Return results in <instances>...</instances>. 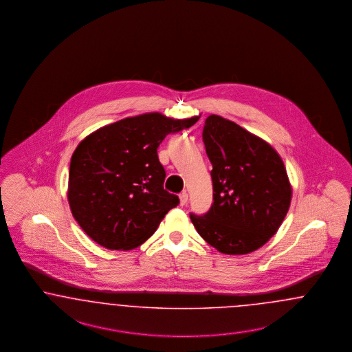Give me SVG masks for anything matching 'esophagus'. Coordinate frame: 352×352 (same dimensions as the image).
Returning <instances> with one entry per match:
<instances>
[{"instance_id":"obj_1","label":"esophagus","mask_w":352,"mask_h":352,"mask_svg":"<svg viewBox=\"0 0 352 352\" xmlns=\"http://www.w3.org/2000/svg\"><path fill=\"white\" fill-rule=\"evenodd\" d=\"M179 200H181V206L187 204V200H188V194H187L186 191L181 192V194H179Z\"/></svg>"}]
</instances>
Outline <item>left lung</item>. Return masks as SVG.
Wrapping results in <instances>:
<instances>
[{
    "mask_svg": "<svg viewBox=\"0 0 352 352\" xmlns=\"http://www.w3.org/2000/svg\"><path fill=\"white\" fill-rule=\"evenodd\" d=\"M213 203L190 219L220 253L239 255L263 246L281 226L292 190L280 155L266 141L219 115L206 119Z\"/></svg>",
    "mask_w": 352,
    "mask_h": 352,
    "instance_id": "left-lung-1",
    "label": "left lung"
}]
</instances>
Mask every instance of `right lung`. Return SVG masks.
<instances>
[{
	"label": "right lung",
	"mask_w": 352,
	"mask_h": 352,
	"mask_svg": "<svg viewBox=\"0 0 352 352\" xmlns=\"http://www.w3.org/2000/svg\"><path fill=\"white\" fill-rule=\"evenodd\" d=\"M158 113L102 126L72 155L68 200L85 233L110 250H129L149 239L179 197L164 188L157 149L169 133L197 122Z\"/></svg>",
	"instance_id": "obj_1"
}]
</instances>
